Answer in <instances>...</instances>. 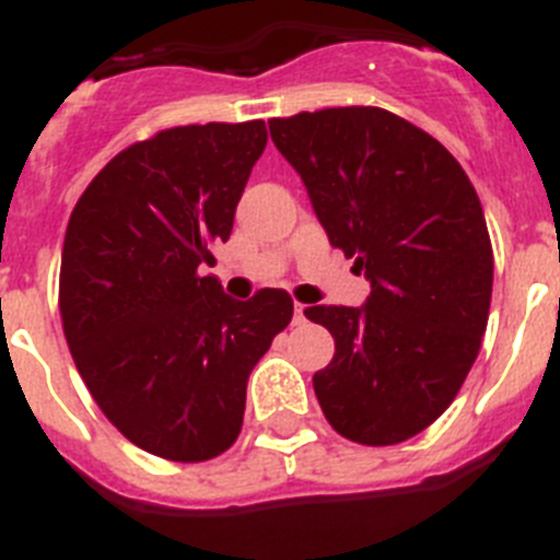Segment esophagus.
<instances>
[{
  "instance_id": "obj_1",
  "label": "esophagus",
  "mask_w": 560,
  "mask_h": 560,
  "mask_svg": "<svg viewBox=\"0 0 560 560\" xmlns=\"http://www.w3.org/2000/svg\"><path fill=\"white\" fill-rule=\"evenodd\" d=\"M303 323H308V308L296 303L294 305V325H303Z\"/></svg>"
}]
</instances>
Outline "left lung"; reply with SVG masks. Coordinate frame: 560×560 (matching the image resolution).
Listing matches in <instances>:
<instances>
[{"mask_svg": "<svg viewBox=\"0 0 560 560\" xmlns=\"http://www.w3.org/2000/svg\"><path fill=\"white\" fill-rule=\"evenodd\" d=\"M269 131L330 246L370 280L361 308H308L336 341L316 400L341 438L404 443L446 412L482 345L493 249L477 190L432 133L387 108L300 112Z\"/></svg>", "mask_w": 560, "mask_h": 560, "instance_id": "1", "label": "left lung"}]
</instances>
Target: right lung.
Returning a JSON list of instances; mask_svg holds the SVG:
<instances>
[{"mask_svg":"<svg viewBox=\"0 0 560 560\" xmlns=\"http://www.w3.org/2000/svg\"><path fill=\"white\" fill-rule=\"evenodd\" d=\"M264 148V120L165 128L117 153L69 215L58 283L69 353L114 427L173 463L235 443L252 368L294 314L283 289L237 303L201 275Z\"/></svg>","mask_w":560,"mask_h":560,"instance_id":"1","label":"right lung"}]
</instances>
